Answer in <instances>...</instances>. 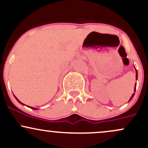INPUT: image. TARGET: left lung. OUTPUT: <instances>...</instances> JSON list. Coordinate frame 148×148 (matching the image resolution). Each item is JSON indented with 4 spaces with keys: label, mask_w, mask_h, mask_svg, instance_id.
<instances>
[{
    "label": "left lung",
    "mask_w": 148,
    "mask_h": 148,
    "mask_svg": "<svg viewBox=\"0 0 148 148\" xmlns=\"http://www.w3.org/2000/svg\"><path fill=\"white\" fill-rule=\"evenodd\" d=\"M134 68H135V69H136V80H137L138 79V72H137V70H136V67H134ZM136 84H135V86H134V92L133 93V95H132V97H131V98L130 99V101H130L131 100H132V98H133V97L134 96V95H135V92H136Z\"/></svg>",
    "instance_id": "1"
}]
</instances>
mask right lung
<instances>
[{
  "label": "right lung",
  "instance_id": "1",
  "mask_svg": "<svg viewBox=\"0 0 148 148\" xmlns=\"http://www.w3.org/2000/svg\"><path fill=\"white\" fill-rule=\"evenodd\" d=\"M14 97H15V98H16V100H17V101H18V102H19L20 103H21V104H22V105H25V104H23V103H21V101H19V100H18V99H17V98H16V97H15V96H14ZM28 106V107H29V108H32V109H35V110H36V109H37V108H33V107H31V106Z\"/></svg>",
  "mask_w": 148,
  "mask_h": 148
}]
</instances>
